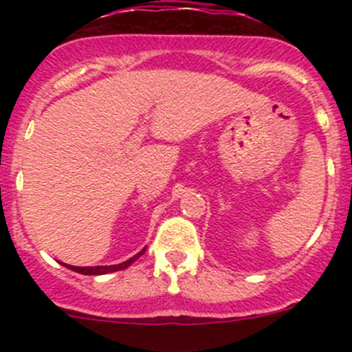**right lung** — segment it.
Wrapping results in <instances>:
<instances>
[{"label":"right lung","instance_id":"add662e5","mask_svg":"<svg viewBox=\"0 0 352 352\" xmlns=\"http://www.w3.org/2000/svg\"><path fill=\"white\" fill-rule=\"evenodd\" d=\"M144 250H146V247L143 248L141 252H138L134 257L127 258V261L120 262V264H113V265H95V267H76V265H67V264H63L66 265L67 269H71V271L74 272H80V274H85V276H100V274H109V272H116V271H122V269L129 267L131 264H133L134 261H138V258L141 257V255L144 254Z\"/></svg>","mask_w":352,"mask_h":352}]
</instances>
